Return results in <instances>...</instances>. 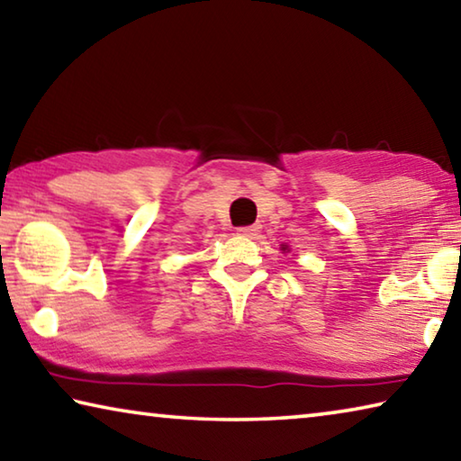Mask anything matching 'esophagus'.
<instances>
[{
	"label": "esophagus",
	"mask_w": 461,
	"mask_h": 461,
	"mask_svg": "<svg viewBox=\"0 0 461 461\" xmlns=\"http://www.w3.org/2000/svg\"><path fill=\"white\" fill-rule=\"evenodd\" d=\"M258 225H246V228H238L240 236H246V238H254L256 233H258Z\"/></svg>",
	"instance_id": "esophagus-1"
}]
</instances>
